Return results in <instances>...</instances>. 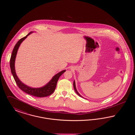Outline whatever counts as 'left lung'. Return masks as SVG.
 Segmentation results:
<instances>
[{"instance_id": "1", "label": "left lung", "mask_w": 135, "mask_h": 135, "mask_svg": "<svg viewBox=\"0 0 135 135\" xmlns=\"http://www.w3.org/2000/svg\"><path fill=\"white\" fill-rule=\"evenodd\" d=\"M73 86H74V90H75V92L76 93V94H77V95L79 96L80 97H81V98H84L83 97L81 96L79 93H78V92L77 91V90H76V86H75V81H74V82H73Z\"/></svg>"}]
</instances>
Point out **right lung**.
Here are the masks:
<instances>
[{
    "label": "right lung",
    "mask_w": 135,
    "mask_h": 135,
    "mask_svg": "<svg viewBox=\"0 0 135 135\" xmlns=\"http://www.w3.org/2000/svg\"><path fill=\"white\" fill-rule=\"evenodd\" d=\"M31 33H32V32L29 33L26 36L20 39L15 46L11 55V57L10 59L11 70L16 84L18 86V87L22 90H23L27 94L33 96L37 97H45L49 96L54 93V90L56 89L59 77H60L63 74V73L66 71L65 70L62 71L61 72L58 73V74H57L52 77V78L49 81L48 84H46L44 86L40 88H32L28 86H27L25 84L22 83L20 80L19 78L17 76L15 72V59L17 55L18 50L19 47L21 44L22 42V41Z\"/></svg>",
    "instance_id": "obj_1"
}]
</instances>
